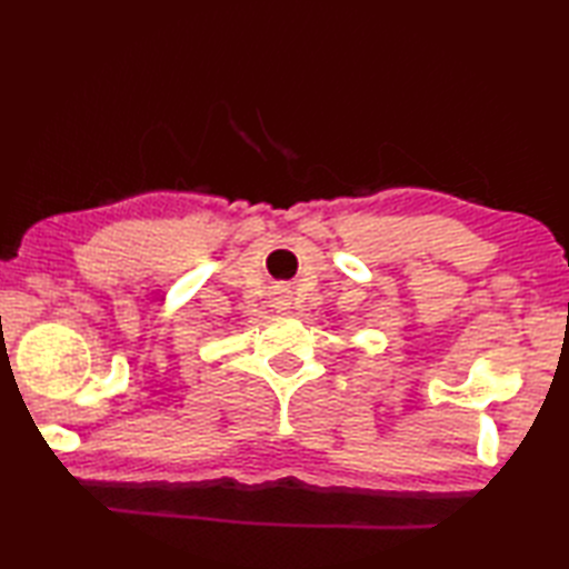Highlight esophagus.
I'll use <instances>...</instances> for the list:
<instances>
[{"instance_id": "34e87169", "label": "esophagus", "mask_w": 569, "mask_h": 569, "mask_svg": "<svg viewBox=\"0 0 569 569\" xmlns=\"http://www.w3.org/2000/svg\"><path fill=\"white\" fill-rule=\"evenodd\" d=\"M288 306H291V296H288V291H278V293L273 296V308L288 310Z\"/></svg>"}]
</instances>
